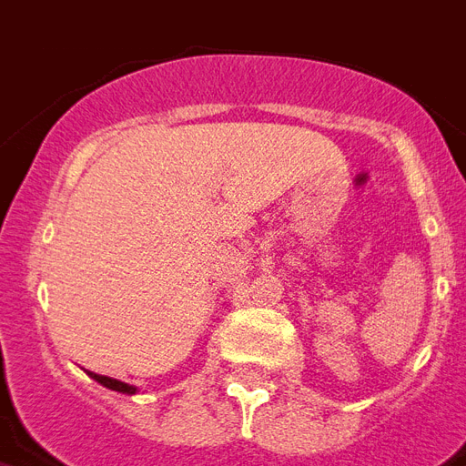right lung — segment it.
Instances as JSON below:
<instances>
[{"label":"right lung","instance_id":"right-lung-1","mask_svg":"<svg viewBox=\"0 0 466 466\" xmlns=\"http://www.w3.org/2000/svg\"><path fill=\"white\" fill-rule=\"evenodd\" d=\"M90 378H96L97 383L109 388V390H116V392H127V395H134L136 388L128 383H122V380H115V378H107V376H100V373H90Z\"/></svg>","mask_w":466,"mask_h":466}]
</instances>
